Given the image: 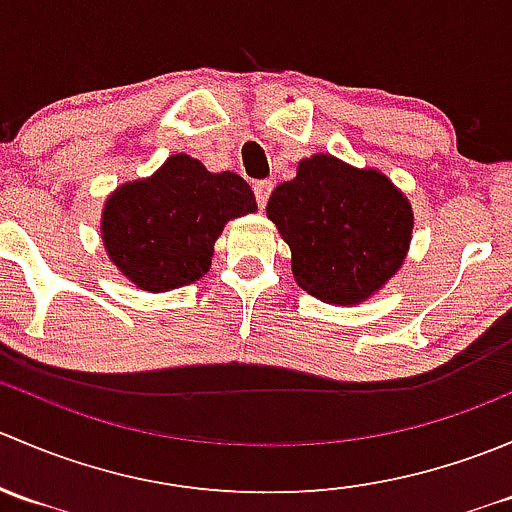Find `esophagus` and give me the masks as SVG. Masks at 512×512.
Here are the masks:
<instances>
[{
  "mask_svg": "<svg viewBox=\"0 0 512 512\" xmlns=\"http://www.w3.org/2000/svg\"><path fill=\"white\" fill-rule=\"evenodd\" d=\"M272 188H275V185H272L270 180H257V183L252 185V190H255V200H257V205H260V208H265V205H267Z\"/></svg>",
  "mask_w": 512,
  "mask_h": 512,
  "instance_id": "34e87169",
  "label": "esophagus"
}]
</instances>
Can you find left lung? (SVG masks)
I'll list each match as a JSON object with an SVG mask.
<instances>
[{
  "mask_svg": "<svg viewBox=\"0 0 512 512\" xmlns=\"http://www.w3.org/2000/svg\"><path fill=\"white\" fill-rule=\"evenodd\" d=\"M267 218L292 250L294 280L314 297L354 304L374 294L404 262L411 205L386 175L332 156L302 160L277 185Z\"/></svg>",
  "mask_w": 512,
  "mask_h": 512,
  "instance_id": "1",
  "label": "left lung"
}]
</instances>
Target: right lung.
<instances>
[{"instance_id":"1","label":"right lung","mask_w":512,"mask_h":512,"mask_svg":"<svg viewBox=\"0 0 512 512\" xmlns=\"http://www.w3.org/2000/svg\"><path fill=\"white\" fill-rule=\"evenodd\" d=\"M255 208L240 175L210 173L200 160L178 153L151 178L121 185L108 198L103 245L128 280L165 292L200 280L227 220Z\"/></svg>"}]
</instances>
